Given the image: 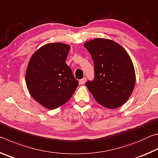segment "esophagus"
<instances>
[{
  "label": "esophagus",
  "instance_id": "obj_1",
  "mask_svg": "<svg viewBox=\"0 0 158 158\" xmlns=\"http://www.w3.org/2000/svg\"><path fill=\"white\" fill-rule=\"evenodd\" d=\"M85 81H86V78H85V77H84V78H83V79L79 80V83L81 84H84Z\"/></svg>",
  "mask_w": 158,
  "mask_h": 158
}]
</instances>
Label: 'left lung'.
<instances>
[{"label": "left lung", "mask_w": 158, "mask_h": 158, "mask_svg": "<svg viewBox=\"0 0 158 158\" xmlns=\"http://www.w3.org/2000/svg\"><path fill=\"white\" fill-rule=\"evenodd\" d=\"M94 63V79L85 85L99 104L116 109L126 102L134 90L135 72L132 60L116 42L96 38L84 44Z\"/></svg>", "instance_id": "1"}]
</instances>
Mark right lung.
<instances>
[{
  "instance_id": "add662e5",
  "label": "right lung",
  "mask_w": 158,
  "mask_h": 158,
  "mask_svg": "<svg viewBox=\"0 0 158 158\" xmlns=\"http://www.w3.org/2000/svg\"><path fill=\"white\" fill-rule=\"evenodd\" d=\"M69 45L49 43L35 52L29 61L26 82L35 100L54 109L66 103L79 85L65 63Z\"/></svg>"
}]
</instances>
